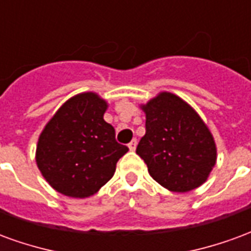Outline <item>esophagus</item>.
Instances as JSON below:
<instances>
[{"label": "esophagus", "mask_w": 251, "mask_h": 251, "mask_svg": "<svg viewBox=\"0 0 251 251\" xmlns=\"http://www.w3.org/2000/svg\"><path fill=\"white\" fill-rule=\"evenodd\" d=\"M127 147H129V149H130L131 152H133V151H136V147H137V140H136V138H134V140H131V141L129 142V145H127Z\"/></svg>", "instance_id": "obj_1"}]
</instances>
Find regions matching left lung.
Returning <instances> with one entry per match:
<instances>
[{
    "label": "left lung",
    "instance_id": "8db88e82",
    "mask_svg": "<svg viewBox=\"0 0 251 251\" xmlns=\"http://www.w3.org/2000/svg\"><path fill=\"white\" fill-rule=\"evenodd\" d=\"M145 136L137 154L149 175L172 192H188L208 179L216 163V145L210 129L185 100L160 93L147 104Z\"/></svg>",
    "mask_w": 251,
    "mask_h": 251
}]
</instances>
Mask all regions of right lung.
Returning <instances> with one entry per match:
<instances>
[{
    "instance_id": "obj_1",
    "label": "right lung",
    "mask_w": 251,
    "mask_h": 251,
    "mask_svg": "<svg viewBox=\"0 0 251 251\" xmlns=\"http://www.w3.org/2000/svg\"><path fill=\"white\" fill-rule=\"evenodd\" d=\"M107 102L82 93L60 106L41 131L36 164L52 188L70 198L97 194L115 172L129 149L115 141V130L103 120Z\"/></svg>"
}]
</instances>
